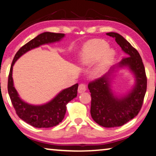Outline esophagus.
I'll return each mask as SVG.
<instances>
[{
  "instance_id": "esophagus-1",
  "label": "esophagus",
  "mask_w": 156,
  "mask_h": 156,
  "mask_svg": "<svg viewBox=\"0 0 156 156\" xmlns=\"http://www.w3.org/2000/svg\"><path fill=\"white\" fill-rule=\"evenodd\" d=\"M86 90V86L83 83H81L79 85V86H78V93H82L85 92V91Z\"/></svg>"
}]
</instances>
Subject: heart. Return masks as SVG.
<instances>
[{"label": "heart", "mask_w": 156, "mask_h": 156, "mask_svg": "<svg viewBox=\"0 0 156 156\" xmlns=\"http://www.w3.org/2000/svg\"><path fill=\"white\" fill-rule=\"evenodd\" d=\"M113 55V51L108 49V45L105 41L93 39L85 43L79 61L82 65L90 66L98 60L94 67V73L101 76L106 70Z\"/></svg>", "instance_id": "1"}]
</instances>
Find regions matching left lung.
Listing matches in <instances>:
<instances>
[{"instance_id":"left-lung-1","label":"left lung","mask_w":156,"mask_h":156,"mask_svg":"<svg viewBox=\"0 0 156 156\" xmlns=\"http://www.w3.org/2000/svg\"><path fill=\"white\" fill-rule=\"evenodd\" d=\"M106 35L115 38L128 56L114 66L107 74L89 83L88 89L91 93L90 114L93 120L103 127L114 128L124 125L138 114L146 95L147 78L142 58L137 50L117 33ZM125 67L134 74L135 84L128 94L117 96L111 88L113 73Z\"/></svg>"}]
</instances>
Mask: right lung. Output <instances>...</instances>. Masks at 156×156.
<instances>
[{
    "mask_svg": "<svg viewBox=\"0 0 156 156\" xmlns=\"http://www.w3.org/2000/svg\"><path fill=\"white\" fill-rule=\"evenodd\" d=\"M65 37L63 33L45 32L38 35L20 48L14 56L8 76V91L12 104L20 119L33 127L51 128L57 126L64 118L66 105L77 96L78 84L61 90L49 102L42 105H33L25 102L20 98L14 87L13 66L16 61L23 54L42 45L58 42Z\"/></svg>",
    "mask_w": 156,
    "mask_h": 156,
    "instance_id": "right-lung-1",
    "label": "right lung"
}]
</instances>
